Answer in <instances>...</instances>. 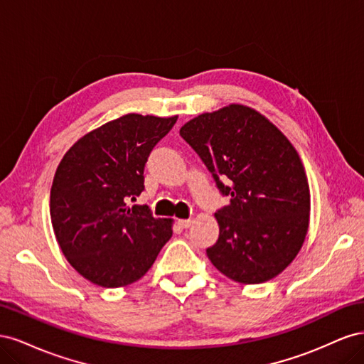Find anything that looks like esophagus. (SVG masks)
I'll use <instances>...</instances> for the list:
<instances>
[{
  "label": "esophagus",
  "mask_w": 364,
  "mask_h": 364,
  "mask_svg": "<svg viewBox=\"0 0 364 364\" xmlns=\"http://www.w3.org/2000/svg\"><path fill=\"white\" fill-rule=\"evenodd\" d=\"M191 223H193V220H191V218H181V220H178V225H179L181 228H183V229L190 228V226H191Z\"/></svg>",
  "instance_id": "34e87169"
}]
</instances>
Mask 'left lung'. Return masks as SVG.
<instances>
[{
  "mask_svg": "<svg viewBox=\"0 0 364 364\" xmlns=\"http://www.w3.org/2000/svg\"><path fill=\"white\" fill-rule=\"evenodd\" d=\"M181 136L229 197L215 213L220 234L206 249L209 261L241 284L277 277L301 250L310 222V186L291 142L243 105L190 119Z\"/></svg>",
  "mask_w": 364,
  "mask_h": 364,
  "instance_id": "8db88e82",
  "label": "left lung"
}]
</instances>
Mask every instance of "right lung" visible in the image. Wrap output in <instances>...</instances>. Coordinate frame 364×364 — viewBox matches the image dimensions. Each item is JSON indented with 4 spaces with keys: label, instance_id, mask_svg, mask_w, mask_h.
Wrapping results in <instances>:
<instances>
[{
    "label": "right lung",
    "instance_id": "right-lung-1",
    "mask_svg": "<svg viewBox=\"0 0 364 364\" xmlns=\"http://www.w3.org/2000/svg\"><path fill=\"white\" fill-rule=\"evenodd\" d=\"M176 119L123 115L82 136L62 158L50 193L54 235L92 284L115 289L138 281L171 238V218L127 202L144 191L149 155Z\"/></svg>",
    "mask_w": 364,
    "mask_h": 364
}]
</instances>
